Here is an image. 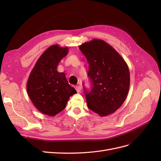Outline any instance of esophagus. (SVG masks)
<instances>
[{
	"label": "esophagus",
	"mask_w": 161,
	"mask_h": 161,
	"mask_svg": "<svg viewBox=\"0 0 161 161\" xmlns=\"http://www.w3.org/2000/svg\"><path fill=\"white\" fill-rule=\"evenodd\" d=\"M75 89H76L77 92H79L80 91V90H81V87L80 86H75Z\"/></svg>",
	"instance_id": "1"
}]
</instances>
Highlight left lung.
Wrapping results in <instances>:
<instances>
[{"instance_id":"1","label":"left lung","mask_w":161,"mask_h":161,"mask_svg":"<svg viewBox=\"0 0 161 161\" xmlns=\"http://www.w3.org/2000/svg\"><path fill=\"white\" fill-rule=\"evenodd\" d=\"M89 63L92 89L86 92L88 108L101 117L114 113L124 103L130 84L127 63L109 43L93 39L79 46Z\"/></svg>"}]
</instances>
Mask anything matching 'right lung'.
Masks as SVG:
<instances>
[{
	"mask_svg": "<svg viewBox=\"0 0 161 161\" xmlns=\"http://www.w3.org/2000/svg\"><path fill=\"white\" fill-rule=\"evenodd\" d=\"M69 53V47L55 44L50 46L39 58L29 76L27 92L34 107L51 117L66 108L70 97L76 92L68 82L64 72L57 66Z\"/></svg>",
	"mask_w": 161,
	"mask_h": 161,
	"instance_id": "obj_1",
	"label": "right lung"
}]
</instances>
